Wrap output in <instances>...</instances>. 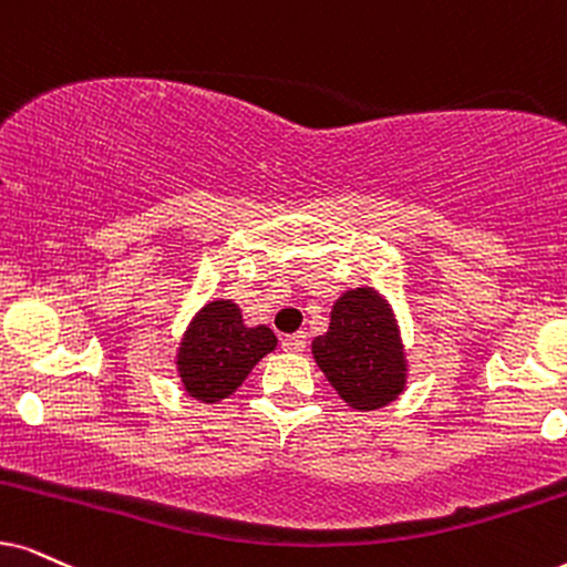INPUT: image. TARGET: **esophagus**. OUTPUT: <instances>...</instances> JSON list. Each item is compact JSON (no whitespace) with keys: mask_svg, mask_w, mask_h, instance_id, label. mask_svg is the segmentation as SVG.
<instances>
[{"mask_svg":"<svg viewBox=\"0 0 567 567\" xmlns=\"http://www.w3.org/2000/svg\"><path fill=\"white\" fill-rule=\"evenodd\" d=\"M282 348L290 350V353H300L306 348V332H292L282 337Z\"/></svg>","mask_w":567,"mask_h":567,"instance_id":"esophagus-1","label":"esophagus"}]
</instances>
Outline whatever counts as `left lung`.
<instances>
[{
    "instance_id": "left-lung-1",
    "label": "left lung",
    "mask_w": 567,
    "mask_h": 567,
    "mask_svg": "<svg viewBox=\"0 0 567 567\" xmlns=\"http://www.w3.org/2000/svg\"><path fill=\"white\" fill-rule=\"evenodd\" d=\"M311 353L337 395L355 411L390 405L405 390V350L395 313L374 288L342 292L329 313V329Z\"/></svg>"
}]
</instances>
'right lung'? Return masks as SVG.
<instances>
[{"instance_id":"right-lung-1","label":"right lung","mask_w":567,"mask_h":567,"mask_svg":"<svg viewBox=\"0 0 567 567\" xmlns=\"http://www.w3.org/2000/svg\"><path fill=\"white\" fill-rule=\"evenodd\" d=\"M275 348L277 337L269 327H246L233 300H212L185 329L177 348V374L190 398L219 403Z\"/></svg>"}]
</instances>
